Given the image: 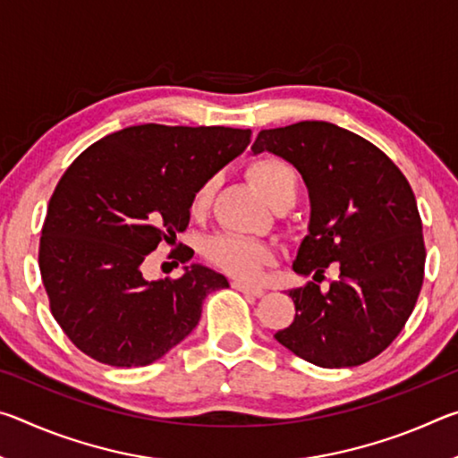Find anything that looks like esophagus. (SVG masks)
Returning <instances> with one entry per match:
<instances>
[{
  "label": "esophagus",
  "mask_w": 458,
  "mask_h": 458,
  "mask_svg": "<svg viewBox=\"0 0 458 458\" xmlns=\"http://www.w3.org/2000/svg\"><path fill=\"white\" fill-rule=\"evenodd\" d=\"M232 286H234V289L240 293L250 294V297H262V294H265V289H262V286L244 283V281H232Z\"/></svg>",
  "instance_id": "obj_1"
}]
</instances>
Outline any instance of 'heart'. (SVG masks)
<instances>
[{"mask_svg": "<svg viewBox=\"0 0 458 458\" xmlns=\"http://www.w3.org/2000/svg\"><path fill=\"white\" fill-rule=\"evenodd\" d=\"M248 175L254 185L267 198L268 204H275L278 198L297 196L299 175L291 161L278 155H262L248 165ZM216 191V182L206 180L193 191L190 210L193 216H204L210 210ZM204 257L224 273L238 278H257L260 270L275 260L270 246L259 240L240 234H216L206 240Z\"/></svg>", "mask_w": 458, "mask_h": 458, "instance_id": "b5f03b06", "label": "heart"}]
</instances>
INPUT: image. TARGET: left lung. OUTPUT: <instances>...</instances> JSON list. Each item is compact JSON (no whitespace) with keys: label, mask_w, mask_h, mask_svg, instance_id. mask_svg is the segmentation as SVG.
I'll list each match as a JSON object with an SVG mask.
<instances>
[{"label":"left lung","mask_w":458,"mask_h":458,"mask_svg":"<svg viewBox=\"0 0 458 458\" xmlns=\"http://www.w3.org/2000/svg\"><path fill=\"white\" fill-rule=\"evenodd\" d=\"M252 151L291 161L311 198L293 268L313 281L289 291L297 315L276 341L319 368L374 360L404 329L424 281L422 220L404 174L368 139L325 121L262 129ZM331 264L338 278L323 293Z\"/></svg>","instance_id":"obj_1"}]
</instances>
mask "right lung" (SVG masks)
<instances>
[{
  "label": "right lung",
  "mask_w": 458,
  "mask_h": 458,
  "mask_svg": "<svg viewBox=\"0 0 458 458\" xmlns=\"http://www.w3.org/2000/svg\"><path fill=\"white\" fill-rule=\"evenodd\" d=\"M248 143L250 129L147 123L72 161L50 198L38 262L54 319L82 353L141 368L193 331L226 276L191 265L180 278L147 281L143 262L188 228L193 191ZM191 254L182 246L169 259L183 265Z\"/></svg>",
  "instance_id": "1"
}]
</instances>
